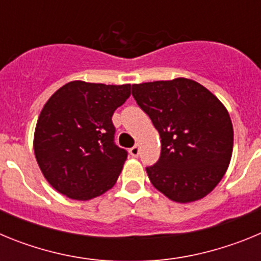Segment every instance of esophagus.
Returning a JSON list of instances; mask_svg holds the SVG:
<instances>
[{
    "label": "esophagus",
    "instance_id": "obj_1",
    "mask_svg": "<svg viewBox=\"0 0 261 261\" xmlns=\"http://www.w3.org/2000/svg\"><path fill=\"white\" fill-rule=\"evenodd\" d=\"M129 153H130L132 156H137L138 154H140V146H138V144H136L135 146L130 147V149H129Z\"/></svg>",
    "mask_w": 261,
    "mask_h": 261
}]
</instances>
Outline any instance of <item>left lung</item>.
I'll use <instances>...</instances> for the list:
<instances>
[{"instance_id": "obj_1", "label": "left lung", "mask_w": 261, "mask_h": 261, "mask_svg": "<svg viewBox=\"0 0 261 261\" xmlns=\"http://www.w3.org/2000/svg\"><path fill=\"white\" fill-rule=\"evenodd\" d=\"M132 95L158 130L162 144L147 176L175 202L197 201L220 183L229 167L234 129L225 106L188 78L132 85Z\"/></svg>"}]
</instances>
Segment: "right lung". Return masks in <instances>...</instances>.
Segmentation results:
<instances>
[{
  "instance_id": "add662e5",
  "label": "right lung",
  "mask_w": 261,
  "mask_h": 261,
  "mask_svg": "<svg viewBox=\"0 0 261 261\" xmlns=\"http://www.w3.org/2000/svg\"><path fill=\"white\" fill-rule=\"evenodd\" d=\"M130 95V85L71 81L39 115L36 162L48 183L69 199L86 201L117 181L126 153L114 142L112 115Z\"/></svg>"
}]
</instances>
